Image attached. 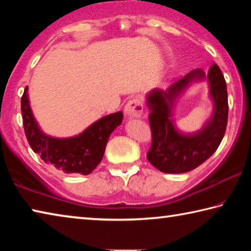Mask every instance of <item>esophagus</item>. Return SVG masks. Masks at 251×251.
<instances>
[{
    "label": "esophagus",
    "mask_w": 251,
    "mask_h": 251,
    "mask_svg": "<svg viewBox=\"0 0 251 251\" xmlns=\"http://www.w3.org/2000/svg\"><path fill=\"white\" fill-rule=\"evenodd\" d=\"M143 103L138 97L129 100L125 106V113L129 117H139L143 114Z\"/></svg>",
    "instance_id": "1"
}]
</instances>
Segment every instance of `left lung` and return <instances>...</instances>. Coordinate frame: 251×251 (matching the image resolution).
<instances>
[{
  "instance_id": "obj_1",
  "label": "left lung",
  "mask_w": 251,
  "mask_h": 251,
  "mask_svg": "<svg viewBox=\"0 0 251 251\" xmlns=\"http://www.w3.org/2000/svg\"><path fill=\"white\" fill-rule=\"evenodd\" d=\"M207 78L214 100V114L204 128L195 134H181L171 118L173 103L180 93L193 81ZM150 108L151 146L147 159L158 171L179 174L193 171L214 154L222 143L228 122V94L224 75L212 64L207 75L194 70L169 86L166 91L155 88L147 95Z\"/></svg>"
}]
</instances>
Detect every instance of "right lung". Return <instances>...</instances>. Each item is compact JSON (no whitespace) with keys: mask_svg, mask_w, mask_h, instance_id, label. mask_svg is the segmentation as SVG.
Returning a JSON list of instances; mask_svg holds the SVG:
<instances>
[{"mask_svg":"<svg viewBox=\"0 0 251 251\" xmlns=\"http://www.w3.org/2000/svg\"><path fill=\"white\" fill-rule=\"evenodd\" d=\"M25 136L34 152L46 164L65 174L88 175L103 159L109 135L123 121V112L101 117L82 134L70 138H55L45 135L32 114L27 86L21 99Z\"/></svg>","mask_w":251,"mask_h":251,"instance_id":"add662e5","label":"right lung"}]
</instances>
